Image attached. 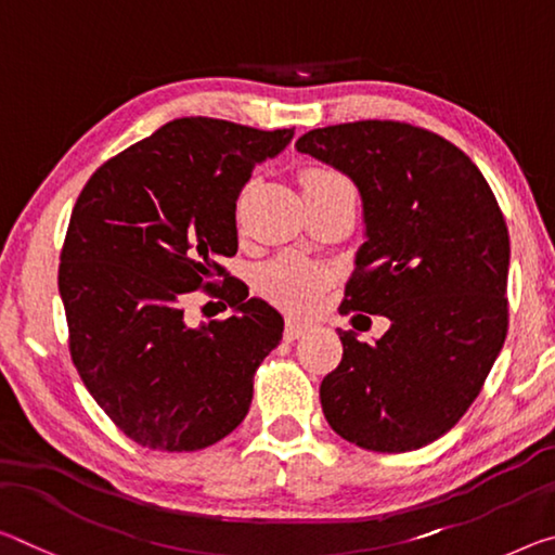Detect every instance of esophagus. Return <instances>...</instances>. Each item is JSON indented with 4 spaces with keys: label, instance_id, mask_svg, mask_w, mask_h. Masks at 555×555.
<instances>
[{
    "label": "esophagus",
    "instance_id": "34e87169",
    "mask_svg": "<svg viewBox=\"0 0 555 555\" xmlns=\"http://www.w3.org/2000/svg\"><path fill=\"white\" fill-rule=\"evenodd\" d=\"M306 331H309V323H306V321H298V319H292V315H288V319H286V325H284V338H286V340H296V338H301Z\"/></svg>",
    "mask_w": 555,
    "mask_h": 555
}]
</instances>
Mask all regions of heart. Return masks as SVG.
I'll use <instances>...</instances> for the list:
<instances>
[{"label":"heart","mask_w":555,"mask_h":555,"mask_svg":"<svg viewBox=\"0 0 555 555\" xmlns=\"http://www.w3.org/2000/svg\"><path fill=\"white\" fill-rule=\"evenodd\" d=\"M331 180L340 178H336L333 172L309 170L304 175V188H313V184H323ZM325 279H328L325 271L311 261H304L298 257H281L261 271L259 284L261 292L274 304L284 306V309L311 311L323 294Z\"/></svg>","instance_id":"heart-1"}]
</instances>
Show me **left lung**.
Here are the masks:
<instances>
[{
	"label": "left lung",
	"instance_id": "obj_1",
	"mask_svg": "<svg viewBox=\"0 0 555 555\" xmlns=\"http://www.w3.org/2000/svg\"><path fill=\"white\" fill-rule=\"evenodd\" d=\"M296 147L360 192L365 242L343 311L390 321L375 343L338 328L343 360L321 383L323 415L363 450H420L469 410L504 346V215L460 147L408 122L315 128Z\"/></svg>",
	"mask_w": 555,
	"mask_h": 555
}]
</instances>
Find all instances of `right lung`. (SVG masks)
I'll list each match as a JSON object with an SVG mask.
<instances>
[{"label": "right lung", "mask_w": 555, "mask_h": 555, "mask_svg": "<svg viewBox=\"0 0 555 555\" xmlns=\"http://www.w3.org/2000/svg\"><path fill=\"white\" fill-rule=\"evenodd\" d=\"M292 138L294 128L170 120L101 165L76 199L59 267L72 358L105 415L147 450H205L249 412L284 319L234 286L212 292L232 306L224 321L190 325L184 304L224 276L240 192Z\"/></svg>", "instance_id": "1"}]
</instances>
